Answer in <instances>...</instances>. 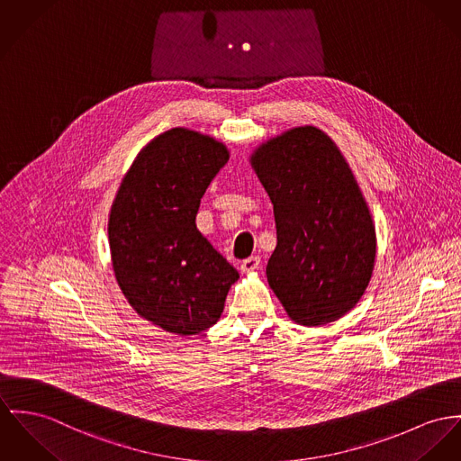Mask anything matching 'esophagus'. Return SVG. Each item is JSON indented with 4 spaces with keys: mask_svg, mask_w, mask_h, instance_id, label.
<instances>
[{
    "mask_svg": "<svg viewBox=\"0 0 461 461\" xmlns=\"http://www.w3.org/2000/svg\"><path fill=\"white\" fill-rule=\"evenodd\" d=\"M259 263H261L259 256H250V258L242 261L240 268H242V272H244V274H250V272H254V270H258V268H259Z\"/></svg>",
    "mask_w": 461,
    "mask_h": 461,
    "instance_id": "obj_1",
    "label": "esophagus"
}]
</instances>
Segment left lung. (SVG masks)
I'll list each match as a JSON object with an SVG mask.
<instances>
[{
    "label": "left lung",
    "mask_w": 461,
    "mask_h": 461,
    "mask_svg": "<svg viewBox=\"0 0 461 461\" xmlns=\"http://www.w3.org/2000/svg\"><path fill=\"white\" fill-rule=\"evenodd\" d=\"M268 193L277 248L267 279L287 316L322 326L348 314L370 283L375 226L355 176L335 142L300 126L250 156Z\"/></svg>",
    "instance_id": "obj_1"
}]
</instances>
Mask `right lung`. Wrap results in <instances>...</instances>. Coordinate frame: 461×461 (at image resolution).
<instances>
[{
  "label": "right lung",
  "instance_id": "1",
  "mask_svg": "<svg viewBox=\"0 0 461 461\" xmlns=\"http://www.w3.org/2000/svg\"><path fill=\"white\" fill-rule=\"evenodd\" d=\"M228 159L224 143L172 128L139 152L112 203L117 284L139 316L168 333L211 328L240 277L196 228L200 200Z\"/></svg>",
  "mask_w": 461,
  "mask_h": 461
}]
</instances>
